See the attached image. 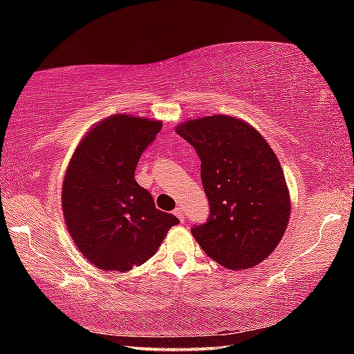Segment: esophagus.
Listing matches in <instances>:
<instances>
[{
    "instance_id": "obj_1",
    "label": "esophagus",
    "mask_w": 354,
    "mask_h": 354,
    "mask_svg": "<svg viewBox=\"0 0 354 354\" xmlns=\"http://www.w3.org/2000/svg\"><path fill=\"white\" fill-rule=\"evenodd\" d=\"M173 214H175L176 217H178V220L183 223V221H184V212H183V209H181V207H176L175 211H173Z\"/></svg>"
}]
</instances>
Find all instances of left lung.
I'll list each match as a JSON object with an SVG mask.
<instances>
[{"mask_svg": "<svg viewBox=\"0 0 354 354\" xmlns=\"http://www.w3.org/2000/svg\"><path fill=\"white\" fill-rule=\"evenodd\" d=\"M195 148L211 215L192 230L205 253L230 270H248L278 247L290 218L284 171L267 140L232 115L179 123Z\"/></svg>", "mask_w": 354, "mask_h": 354, "instance_id": "8db88e82", "label": "left lung"}]
</instances>
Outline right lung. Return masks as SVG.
I'll use <instances>...</instances> for the list:
<instances>
[{"label": "right lung", "instance_id": "obj_1", "mask_svg": "<svg viewBox=\"0 0 354 354\" xmlns=\"http://www.w3.org/2000/svg\"><path fill=\"white\" fill-rule=\"evenodd\" d=\"M160 120L115 113L95 123L77 143L62 183L65 226L86 259L104 272H128L151 257L175 215L156 209L134 179Z\"/></svg>", "mask_w": 354, "mask_h": 354}]
</instances>
